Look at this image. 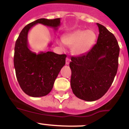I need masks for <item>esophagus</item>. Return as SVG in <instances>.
I'll return each mask as SVG.
<instances>
[{"instance_id": "34e87169", "label": "esophagus", "mask_w": 129, "mask_h": 129, "mask_svg": "<svg viewBox=\"0 0 129 129\" xmlns=\"http://www.w3.org/2000/svg\"><path fill=\"white\" fill-rule=\"evenodd\" d=\"M70 61H71V60H70V58H66V63L67 65H69V63H70Z\"/></svg>"}]
</instances>
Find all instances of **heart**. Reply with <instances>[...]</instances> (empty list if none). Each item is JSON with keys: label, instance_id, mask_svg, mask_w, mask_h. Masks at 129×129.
Returning a JSON list of instances; mask_svg holds the SVG:
<instances>
[{"label": "heart", "instance_id": "heart-1", "mask_svg": "<svg viewBox=\"0 0 129 129\" xmlns=\"http://www.w3.org/2000/svg\"><path fill=\"white\" fill-rule=\"evenodd\" d=\"M96 39V34L93 30H79L63 36L62 42L71 47L73 55H80L85 54L90 49ZM60 45L62 43L58 42Z\"/></svg>", "mask_w": 129, "mask_h": 129}]
</instances>
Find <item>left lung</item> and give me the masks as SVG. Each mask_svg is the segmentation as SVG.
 Returning a JSON list of instances; mask_svg holds the SVG:
<instances>
[{"label": "left lung", "instance_id": "8db88e82", "mask_svg": "<svg viewBox=\"0 0 129 129\" xmlns=\"http://www.w3.org/2000/svg\"><path fill=\"white\" fill-rule=\"evenodd\" d=\"M97 42L87 53L71 57V85L73 93L85 101H97L104 95L117 72L119 48L112 33L102 25Z\"/></svg>", "mask_w": 129, "mask_h": 129}]
</instances>
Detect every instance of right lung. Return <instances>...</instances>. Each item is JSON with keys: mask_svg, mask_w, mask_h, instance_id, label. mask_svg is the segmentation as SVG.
<instances>
[{"mask_svg": "<svg viewBox=\"0 0 129 129\" xmlns=\"http://www.w3.org/2000/svg\"><path fill=\"white\" fill-rule=\"evenodd\" d=\"M42 24L57 30L60 19H39L25 26L16 40L14 63L17 79L22 90L28 95L39 97L47 95L52 89L61 69L66 64V54L53 52H33L28 45V31L35 25Z\"/></svg>", "mask_w": 129, "mask_h": 129, "instance_id": "add662e5", "label": "right lung"}]
</instances>
